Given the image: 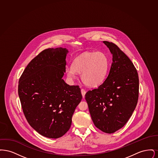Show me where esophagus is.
<instances>
[{
    "instance_id": "esophagus-1",
    "label": "esophagus",
    "mask_w": 158,
    "mask_h": 158,
    "mask_svg": "<svg viewBox=\"0 0 158 158\" xmlns=\"http://www.w3.org/2000/svg\"><path fill=\"white\" fill-rule=\"evenodd\" d=\"M81 93H82V95L83 98H85V95L86 94V90H85L84 89H81Z\"/></svg>"
}]
</instances>
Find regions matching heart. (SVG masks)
<instances>
[{
	"mask_svg": "<svg viewBox=\"0 0 158 158\" xmlns=\"http://www.w3.org/2000/svg\"><path fill=\"white\" fill-rule=\"evenodd\" d=\"M110 61L102 52H86L77 57L72 68L66 69L70 79L76 78V72L81 73V78L86 86L95 87L101 85L108 74Z\"/></svg>",
	"mask_w": 158,
	"mask_h": 158,
	"instance_id": "heart-1",
	"label": "heart"
}]
</instances>
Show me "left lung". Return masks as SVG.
I'll return each instance as SVG.
<instances>
[{
    "mask_svg": "<svg viewBox=\"0 0 158 158\" xmlns=\"http://www.w3.org/2000/svg\"><path fill=\"white\" fill-rule=\"evenodd\" d=\"M113 54L105 81L85 95L95 126L106 133L123 127L131 116L139 98V80L133 63L113 43L104 41Z\"/></svg>",
    "mask_w": 158,
    "mask_h": 158,
    "instance_id": "1",
    "label": "left lung"
}]
</instances>
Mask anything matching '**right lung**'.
Instances as JSON below:
<instances>
[{
    "instance_id": "obj_1",
    "label": "right lung",
    "mask_w": 158,
    "mask_h": 158,
    "mask_svg": "<svg viewBox=\"0 0 158 158\" xmlns=\"http://www.w3.org/2000/svg\"><path fill=\"white\" fill-rule=\"evenodd\" d=\"M68 50L48 48L31 61L21 76L18 95L24 115L41 135L57 139L64 135L82 95L78 85L62 79Z\"/></svg>"
}]
</instances>
